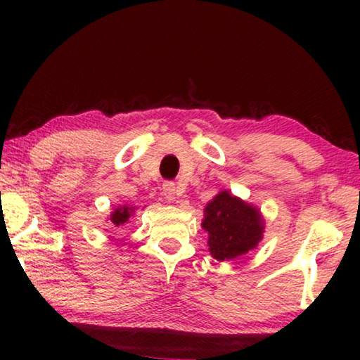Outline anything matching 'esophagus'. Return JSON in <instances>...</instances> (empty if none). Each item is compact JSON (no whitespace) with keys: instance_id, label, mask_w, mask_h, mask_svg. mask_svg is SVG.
I'll list each match as a JSON object with an SVG mask.
<instances>
[{"instance_id":"obj_1","label":"esophagus","mask_w":360,"mask_h":360,"mask_svg":"<svg viewBox=\"0 0 360 360\" xmlns=\"http://www.w3.org/2000/svg\"><path fill=\"white\" fill-rule=\"evenodd\" d=\"M175 193H176V190H175L174 181H165V184L162 185V195H164V198L167 201H174Z\"/></svg>"}]
</instances>
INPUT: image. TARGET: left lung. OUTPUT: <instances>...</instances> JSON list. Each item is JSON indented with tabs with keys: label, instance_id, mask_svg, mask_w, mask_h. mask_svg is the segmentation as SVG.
I'll return each instance as SVG.
<instances>
[{
	"label": "left lung",
	"instance_id": "8db88e82",
	"mask_svg": "<svg viewBox=\"0 0 360 360\" xmlns=\"http://www.w3.org/2000/svg\"><path fill=\"white\" fill-rule=\"evenodd\" d=\"M203 228L208 231L210 252L218 260L238 259L254 249L262 238L259 211L228 191H221L205 210Z\"/></svg>",
	"mask_w": 360,
	"mask_h": 360
}]
</instances>
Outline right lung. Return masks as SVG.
Here are the masks:
<instances>
[{"mask_svg": "<svg viewBox=\"0 0 360 360\" xmlns=\"http://www.w3.org/2000/svg\"><path fill=\"white\" fill-rule=\"evenodd\" d=\"M131 208H127V206H122V208H117V210H115V213L111 214V221L112 223H115L116 226H121V224H124L127 219H129V216H131Z\"/></svg>", "mask_w": 360, "mask_h": 360, "instance_id": "1", "label": "right lung"}]
</instances>
